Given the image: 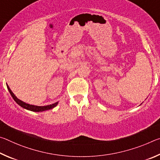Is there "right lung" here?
Masks as SVG:
<instances>
[{
  "label": "right lung",
  "instance_id": "obj_1",
  "mask_svg": "<svg viewBox=\"0 0 160 160\" xmlns=\"http://www.w3.org/2000/svg\"><path fill=\"white\" fill-rule=\"evenodd\" d=\"M7 88L10 94H11L12 97L13 98V99L15 100V102L17 103L18 105H20L21 107L24 108V109H25L27 110H29V111H32V112H44V111H47V110H49L53 109L55 107L57 106L58 102L54 103V104H50V105H47V106H36V105H32V104H28V103H25L22 101V100L19 99L17 97H16L14 93L12 92V90H10L9 86L7 85Z\"/></svg>",
  "mask_w": 160,
  "mask_h": 160
}]
</instances>
